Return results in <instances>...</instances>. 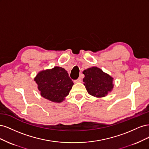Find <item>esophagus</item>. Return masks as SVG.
Masks as SVG:
<instances>
[{
    "mask_svg": "<svg viewBox=\"0 0 149 149\" xmlns=\"http://www.w3.org/2000/svg\"><path fill=\"white\" fill-rule=\"evenodd\" d=\"M74 82H75V83H81V79L80 78H79L78 79H76V80L74 81Z\"/></svg>",
    "mask_w": 149,
    "mask_h": 149,
    "instance_id": "34e87169",
    "label": "esophagus"
}]
</instances>
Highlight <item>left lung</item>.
<instances>
[{
  "label": "left lung",
  "instance_id": "obj_1",
  "mask_svg": "<svg viewBox=\"0 0 149 149\" xmlns=\"http://www.w3.org/2000/svg\"><path fill=\"white\" fill-rule=\"evenodd\" d=\"M83 81L88 93L97 98L107 96L114 88V78L100 68L93 66L83 71Z\"/></svg>",
  "mask_w": 149,
  "mask_h": 149
}]
</instances>
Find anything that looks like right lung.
Here are the masks:
<instances>
[{
  "mask_svg": "<svg viewBox=\"0 0 149 149\" xmlns=\"http://www.w3.org/2000/svg\"><path fill=\"white\" fill-rule=\"evenodd\" d=\"M40 95L53 102H61L74 84L63 68L55 66L38 72L34 78Z\"/></svg>",
  "mask_w": 149,
  "mask_h": 149,
  "instance_id": "add662e5",
  "label": "right lung"
}]
</instances>
